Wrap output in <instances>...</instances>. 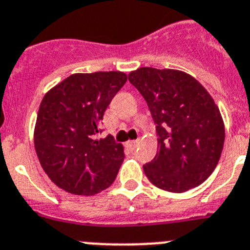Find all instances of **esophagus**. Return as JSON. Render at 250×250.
Returning a JSON list of instances; mask_svg holds the SVG:
<instances>
[{
	"label": "esophagus",
	"instance_id": "esophagus-1",
	"mask_svg": "<svg viewBox=\"0 0 250 250\" xmlns=\"http://www.w3.org/2000/svg\"><path fill=\"white\" fill-rule=\"evenodd\" d=\"M138 146V141H128L127 147H129L131 149H134Z\"/></svg>",
	"mask_w": 250,
	"mask_h": 250
}]
</instances>
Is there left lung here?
I'll return each mask as SVG.
<instances>
[{
    "mask_svg": "<svg viewBox=\"0 0 250 250\" xmlns=\"http://www.w3.org/2000/svg\"><path fill=\"white\" fill-rule=\"evenodd\" d=\"M128 79L147 102L157 132V153L143 165L147 179L168 192H185L215 170L225 128L209 92L190 74L140 68Z\"/></svg>",
    "mask_w": 250,
    "mask_h": 250,
    "instance_id": "8db88e82",
    "label": "left lung"
}]
</instances>
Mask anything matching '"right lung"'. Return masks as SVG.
<instances>
[{
  "label": "right lung",
  "instance_id": "obj_1",
  "mask_svg": "<svg viewBox=\"0 0 250 250\" xmlns=\"http://www.w3.org/2000/svg\"><path fill=\"white\" fill-rule=\"evenodd\" d=\"M127 82L122 71L73 74L41 101L35 151L49 179L74 195L90 196L116 180L125 160L112 136L95 140L113 97Z\"/></svg>",
  "mask_w": 250,
  "mask_h": 250
}]
</instances>
